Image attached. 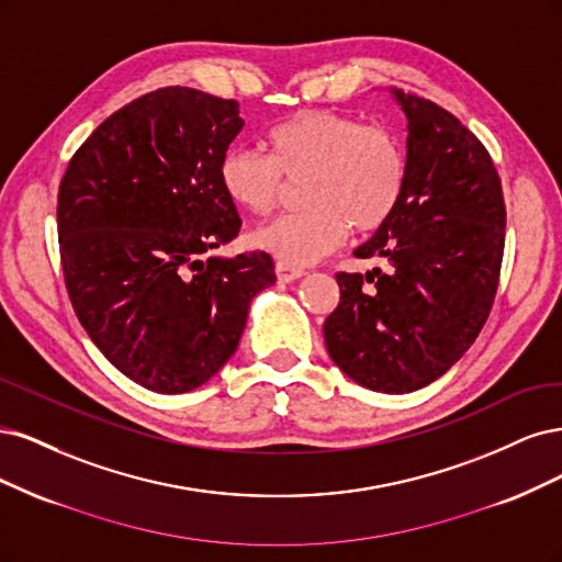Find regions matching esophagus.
<instances>
[{
    "mask_svg": "<svg viewBox=\"0 0 562 562\" xmlns=\"http://www.w3.org/2000/svg\"><path fill=\"white\" fill-rule=\"evenodd\" d=\"M276 276H278L280 282H294V280H299V278L305 276V270H303V268H296V266H289V263H284V261H278V263H276Z\"/></svg>",
    "mask_w": 562,
    "mask_h": 562,
    "instance_id": "1",
    "label": "esophagus"
}]
</instances>
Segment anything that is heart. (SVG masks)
Returning a JSON list of instances; mask_svg holds the SVG:
<instances>
[{"mask_svg": "<svg viewBox=\"0 0 562 562\" xmlns=\"http://www.w3.org/2000/svg\"><path fill=\"white\" fill-rule=\"evenodd\" d=\"M268 154L235 147L222 156L220 182L231 201L255 216L273 214L286 182L303 210L255 233V245L289 266L331 255L357 233L390 222L406 189V149L383 125L357 116L307 110L278 123L266 137Z\"/></svg>", "mask_w": 562, "mask_h": 562, "instance_id": "1", "label": "heart"}]
</instances>
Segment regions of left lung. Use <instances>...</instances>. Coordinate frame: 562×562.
I'll use <instances>...</instances> for the list:
<instances>
[{
	"label": "left lung",
	"instance_id": "left-lung-1",
	"mask_svg": "<svg viewBox=\"0 0 562 562\" xmlns=\"http://www.w3.org/2000/svg\"><path fill=\"white\" fill-rule=\"evenodd\" d=\"M408 119L406 189L390 222L355 249L387 270L338 273L324 322L334 364L373 392L402 394L443 375L491 315L506 210L479 137L431 100L392 90Z\"/></svg>",
	"mask_w": 562,
	"mask_h": 562
}]
</instances>
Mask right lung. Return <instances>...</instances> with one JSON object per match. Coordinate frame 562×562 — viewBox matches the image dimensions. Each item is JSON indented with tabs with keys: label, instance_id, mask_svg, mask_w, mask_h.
<instances>
[{
	"label": "right lung",
	"instance_id": "1",
	"mask_svg": "<svg viewBox=\"0 0 562 562\" xmlns=\"http://www.w3.org/2000/svg\"><path fill=\"white\" fill-rule=\"evenodd\" d=\"M238 102L168 86L102 121L58 191L65 286L98 350L160 394L201 387L235 352L249 303L276 282L266 251L233 259L240 216L220 162Z\"/></svg>",
	"mask_w": 562,
	"mask_h": 562
}]
</instances>
